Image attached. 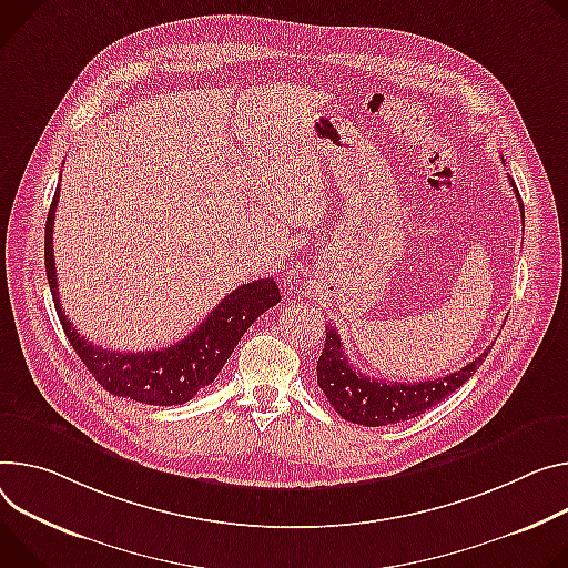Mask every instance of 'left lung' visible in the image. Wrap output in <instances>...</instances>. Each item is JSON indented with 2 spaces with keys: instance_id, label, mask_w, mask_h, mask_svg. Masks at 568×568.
Returning a JSON list of instances; mask_svg holds the SVG:
<instances>
[{
  "instance_id": "obj_1",
  "label": "left lung",
  "mask_w": 568,
  "mask_h": 568,
  "mask_svg": "<svg viewBox=\"0 0 568 568\" xmlns=\"http://www.w3.org/2000/svg\"><path fill=\"white\" fill-rule=\"evenodd\" d=\"M509 183L514 194L519 199L521 217H526L517 183L511 179ZM487 351L467 367H462L444 378L424 383H387L355 372V367L346 359L337 331L333 326H326V342L317 359V385L322 387L335 412H339V417H344L351 424H359L367 428L398 424L424 415L426 409H430L433 405H437L457 387L467 383L483 365Z\"/></svg>"
}]
</instances>
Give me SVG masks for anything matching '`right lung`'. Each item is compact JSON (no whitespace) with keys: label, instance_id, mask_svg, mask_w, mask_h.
<instances>
[{"label":"right lung","instance_id":"obj_1","mask_svg":"<svg viewBox=\"0 0 568 568\" xmlns=\"http://www.w3.org/2000/svg\"><path fill=\"white\" fill-rule=\"evenodd\" d=\"M59 205V187L51 199L44 224V272L51 296H54L61 326L81 357V363L106 392L146 405H181L196 392L211 385L246 328L270 307L281 301L274 278H261L240 285L222 298L185 339L159 351L124 353L97 346L81 337L65 317L54 263V215Z\"/></svg>","mask_w":568,"mask_h":568}]
</instances>
